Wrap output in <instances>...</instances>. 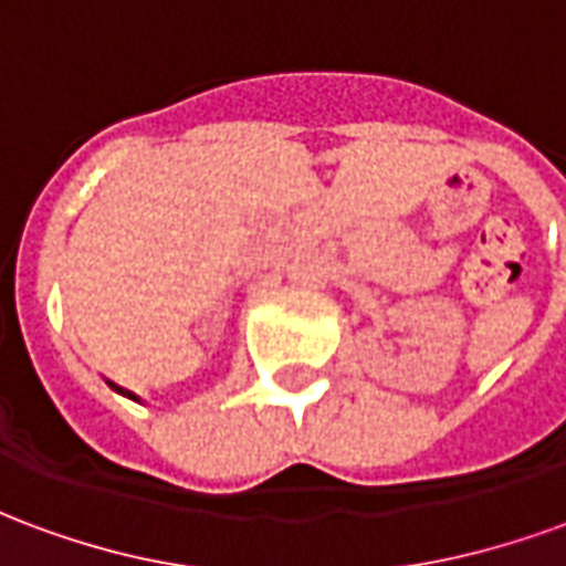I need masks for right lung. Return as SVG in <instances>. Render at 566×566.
<instances>
[{
    "instance_id": "right-lung-1",
    "label": "right lung",
    "mask_w": 566,
    "mask_h": 566,
    "mask_svg": "<svg viewBox=\"0 0 566 566\" xmlns=\"http://www.w3.org/2000/svg\"><path fill=\"white\" fill-rule=\"evenodd\" d=\"M112 388H115V385H112ZM117 391H120V394H127V397H133V394H129V391H124V388H117ZM133 400H136V397H133Z\"/></svg>"
}]
</instances>
